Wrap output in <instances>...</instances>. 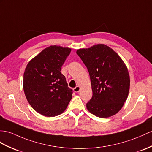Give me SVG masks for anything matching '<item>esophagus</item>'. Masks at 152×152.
<instances>
[{
  "mask_svg": "<svg viewBox=\"0 0 152 152\" xmlns=\"http://www.w3.org/2000/svg\"><path fill=\"white\" fill-rule=\"evenodd\" d=\"M80 88L79 86H77L75 88H73V91H75V93H78V92L80 91Z\"/></svg>",
  "mask_w": 152,
  "mask_h": 152,
  "instance_id": "1",
  "label": "esophagus"
}]
</instances>
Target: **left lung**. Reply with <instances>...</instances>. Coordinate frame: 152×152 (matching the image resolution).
Instances as JSON below:
<instances>
[{"instance_id": "1", "label": "left lung", "mask_w": 152, "mask_h": 152, "mask_svg": "<svg viewBox=\"0 0 152 152\" xmlns=\"http://www.w3.org/2000/svg\"><path fill=\"white\" fill-rule=\"evenodd\" d=\"M77 54L90 77L93 95L86 104L88 110L101 118L114 115L129 93L130 80L124 62L112 48L102 44L79 49Z\"/></svg>"}]
</instances>
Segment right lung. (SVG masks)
<instances>
[{
    "label": "right lung",
    "mask_w": 152,
    "mask_h": 152,
    "mask_svg": "<svg viewBox=\"0 0 152 152\" xmlns=\"http://www.w3.org/2000/svg\"><path fill=\"white\" fill-rule=\"evenodd\" d=\"M71 49L51 46L29 62L24 73L23 89L29 104L46 117L61 114L72 98L61 68Z\"/></svg>",
    "instance_id": "obj_1"
}]
</instances>
